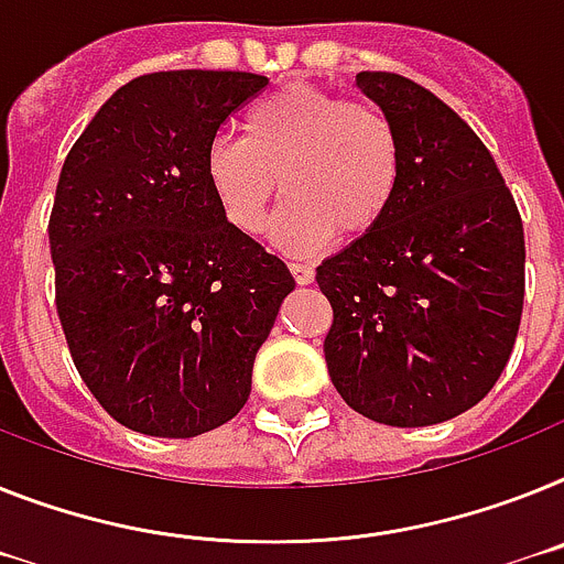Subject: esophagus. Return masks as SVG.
I'll return each mask as SVG.
<instances>
[{"mask_svg":"<svg viewBox=\"0 0 564 564\" xmlns=\"http://www.w3.org/2000/svg\"><path fill=\"white\" fill-rule=\"evenodd\" d=\"M290 272L292 278H295V283H301V286L315 281V269H312L310 263H290Z\"/></svg>","mask_w":564,"mask_h":564,"instance_id":"esophagus-1","label":"esophagus"}]
</instances>
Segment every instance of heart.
<instances>
[{"label":"heart","instance_id":"obj_1","mask_svg":"<svg viewBox=\"0 0 564 564\" xmlns=\"http://www.w3.org/2000/svg\"><path fill=\"white\" fill-rule=\"evenodd\" d=\"M203 172L224 217L243 235L260 231L283 188L274 246L312 254L338 231L358 240L384 224L404 183V143L384 111L290 83L246 111L243 140H212Z\"/></svg>","mask_w":564,"mask_h":564}]
</instances>
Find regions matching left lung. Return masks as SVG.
Returning <instances> with one entry per match:
<instances>
[{
  "instance_id": "left-lung-1",
  "label": "left lung",
  "mask_w": 564,
  "mask_h": 564,
  "mask_svg": "<svg viewBox=\"0 0 564 564\" xmlns=\"http://www.w3.org/2000/svg\"><path fill=\"white\" fill-rule=\"evenodd\" d=\"M395 122L404 183L387 220L318 267L333 306L324 358L355 413L427 427L479 404L513 352L524 231L476 131L390 70L355 77Z\"/></svg>"
}]
</instances>
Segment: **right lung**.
<instances>
[{
  "label": "right lung",
  "instance_id": "1",
  "mask_svg": "<svg viewBox=\"0 0 564 564\" xmlns=\"http://www.w3.org/2000/svg\"><path fill=\"white\" fill-rule=\"evenodd\" d=\"M269 85L246 70H158L122 85L63 163L48 220L56 312L79 378L113 421L160 438L240 413L295 290L217 206L203 160Z\"/></svg>",
  "mask_w": 564,
  "mask_h": 564
}]
</instances>
